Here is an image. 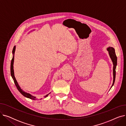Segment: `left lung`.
<instances>
[{
	"mask_svg": "<svg viewBox=\"0 0 126 126\" xmlns=\"http://www.w3.org/2000/svg\"><path fill=\"white\" fill-rule=\"evenodd\" d=\"M108 51H109V54L110 55V57L112 60V61L113 62V84H112V86H113V85L115 82V75H116V67L117 65V57L116 56L115 52V49L114 48L112 47H109L107 48Z\"/></svg>",
	"mask_w": 126,
	"mask_h": 126,
	"instance_id": "left-lung-1",
	"label": "left lung"
}]
</instances>
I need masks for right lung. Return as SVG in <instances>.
<instances>
[{
  "instance_id": "right-lung-1",
  "label": "right lung",
  "mask_w": 126,
  "mask_h": 126,
  "mask_svg": "<svg viewBox=\"0 0 126 126\" xmlns=\"http://www.w3.org/2000/svg\"><path fill=\"white\" fill-rule=\"evenodd\" d=\"M15 46H14V48H13V51H12V52L13 54V58L12 59V61H11V76L13 79V80H14V83L16 85V86L17 87V88L18 89V90H19V91L20 92V93L23 95L25 97H28V98H29L30 99H32V100H36V99H37L35 96H32V95H31L30 94H28V93H26V92H25L24 91H23L21 88L20 87H19V86L16 80L15 79V77L14 76V69H13V64H14V53H15ZM47 94L45 96V97H47L48 96V95L49 94Z\"/></svg>"
}]
</instances>
